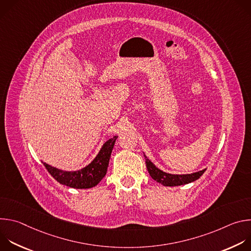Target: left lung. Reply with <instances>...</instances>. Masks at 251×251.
I'll return each mask as SVG.
<instances>
[{"label":"left lung","mask_w":251,"mask_h":251,"mask_svg":"<svg viewBox=\"0 0 251 251\" xmlns=\"http://www.w3.org/2000/svg\"><path fill=\"white\" fill-rule=\"evenodd\" d=\"M145 160H146V167L147 170L152 176L153 180L156 182L162 184L165 187H176V186H182V185H187L192 182L197 181L200 176L205 172L206 169H203L201 171L192 173V174H185V175H175V174H170L166 173L159 168L155 166V164L148 159V157L144 154Z\"/></svg>","instance_id":"obj_1"}]
</instances>
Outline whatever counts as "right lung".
<instances>
[{"label": "right lung", "instance_id": "1", "mask_svg": "<svg viewBox=\"0 0 251 251\" xmlns=\"http://www.w3.org/2000/svg\"><path fill=\"white\" fill-rule=\"evenodd\" d=\"M118 136L107 140L102 145L96 157L84 168L77 171H64L52 167L42 161L49 173L64 186L75 189H90L97 186L105 176L110 156Z\"/></svg>", "mask_w": 251, "mask_h": 251}]
</instances>
